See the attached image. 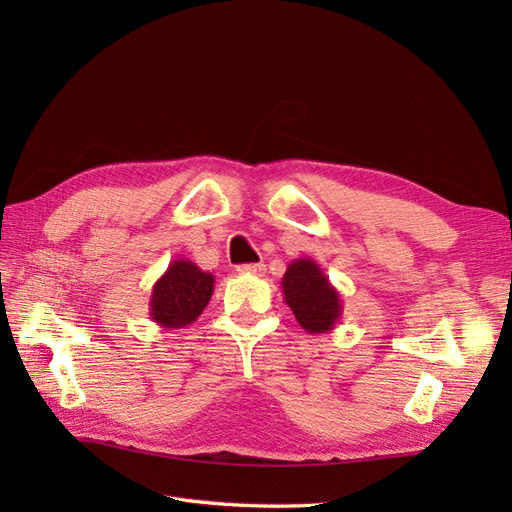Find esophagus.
Masks as SVG:
<instances>
[{"label": "esophagus", "instance_id": "esophagus-1", "mask_svg": "<svg viewBox=\"0 0 512 512\" xmlns=\"http://www.w3.org/2000/svg\"><path fill=\"white\" fill-rule=\"evenodd\" d=\"M239 273H250V275H262L265 273V265L262 262H256V265H241L237 267Z\"/></svg>", "mask_w": 512, "mask_h": 512}]
</instances>
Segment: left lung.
<instances>
[{"instance_id":"obj_1","label":"left lung","mask_w":512,"mask_h":512,"mask_svg":"<svg viewBox=\"0 0 512 512\" xmlns=\"http://www.w3.org/2000/svg\"><path fill=\"white\" fill-rule=\"evenodd\" d=\"M282 290L286 305L307 333H329L342 318V297L312 258L290 262L282 277Z\"/></svg>"}]
</instances>
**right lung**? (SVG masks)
<instances>
[{
	"label": "right lung",
	"instance_id": "right-lung-1",
	"mask_svg": "<svg viewBox=\"0 0 512 512\" xmlns=\"http://www.w3.org/2000/svg\"><path fill=\"white\" fill-rule=\"evenodd\" d=\"M215 277L192 260H173L160 280L153 284L149 316L164 331L190 327L203 314L213 294Z\"/></svg>",
	"mask_w": 512,
	"mask_h": 512
}]
</instances>
